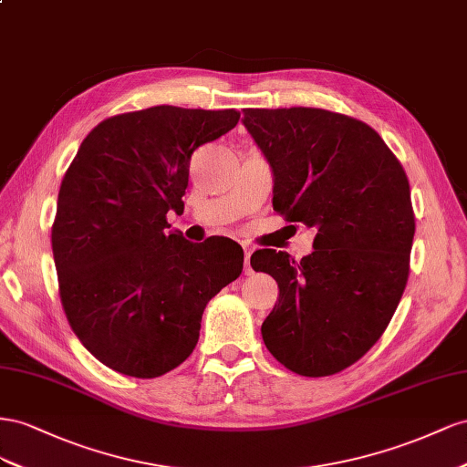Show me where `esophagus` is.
Here are the masks:
<instances>
[{"label":"esophagus","instance_id":"1","mask_svg":"<svg viewBox=\"0 0 467 467\" xmlns=\"http://www.w3.org/2000/svg\"><path fill=\"white\" fill-rule=\"evenodd\" d=\"M243 248H244V274H246V275H250V274H252V268H250V256H252V250H254V248H252L250 244H244Z\"/></svg>","mask_w":467,"mask_h":467}]
</instances>
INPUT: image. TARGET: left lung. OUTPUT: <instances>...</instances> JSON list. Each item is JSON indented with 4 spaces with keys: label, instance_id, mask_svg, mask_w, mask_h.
<instances>
[{
    "label": "left lung",
    "instance_id": "obj_1",
    "mask_svg": "<svg viewBox=\"0 0 467 467\" xmlns=\"http://www.w3.org/2000/svg\"><path fill=\"white\" fill-rule=\"evenodd\" d=\"M243 125L270 164L274 211L317 231L301 262L272 248L250 258L279 287L264 344L299 376L338 374L379 340L407 285L405 170L374 129L340 113L244 109Z\"/></svg>",
    "mask_w": 467,
    "mask_h": 467
}]
</instances>
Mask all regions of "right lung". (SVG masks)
Returning a JSON list of instances; mask_svg holds the SVG:
<instances>
[{
    "label": "right lung",
    "instance_id": "add662e5",
    "mask_svg": "<svg viewBox=\"0 0 467 467\" xmlns=\"http://www.w3.org/2000/svg\"><path fill=\"white\" fill-rule=\"evenodd\" d=\"M238 119L171 105L105 119L64 174L52 224L60 301L79 342L119 374L178 368L207 303L243 272L241 244L190 243L166 221L183 209L193 150Z\"/></svg>",
    "mask_w": 467,
    "mask_h": 467
}]
</instances>
